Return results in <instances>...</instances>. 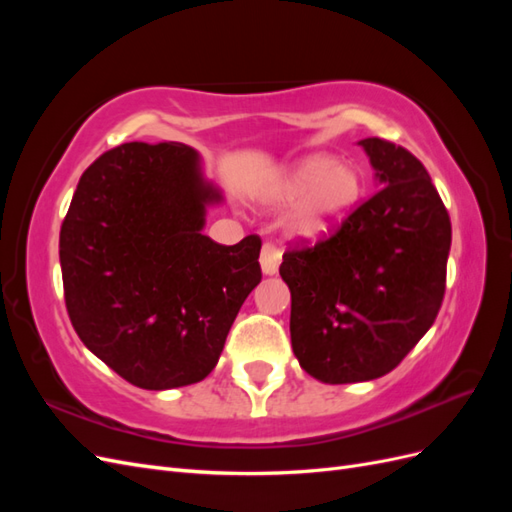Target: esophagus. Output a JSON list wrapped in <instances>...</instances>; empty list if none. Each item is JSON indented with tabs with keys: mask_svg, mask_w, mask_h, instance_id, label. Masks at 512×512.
<instances>
[{
	"mask_svg": "<svg viewBox=\"0 0 512 512\" xmlns=\"http://www.w3.org/2000/svg\"><path fill=\"white\" fill-rule=\"evenodd\" d=\"M280 262H282V252L277 250L275 245L265 243L260 250V269L265 275H275L277 269H280Z\"/></svg>",
	"mask_w": 512,
	"mask_h": 512,
	"instance_id": "34e87169",
	"label": "esophagus"
}]
</instances>
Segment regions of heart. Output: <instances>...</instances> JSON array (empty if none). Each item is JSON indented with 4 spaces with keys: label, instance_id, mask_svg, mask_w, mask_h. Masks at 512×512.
Listing matches in <instances>:
<instances>
[{
    "label": "heart",
    "instance_id": "heart-1",
    "mask_svg": "<svg viewBox=\"0 0 512 512\" xmlns=\"http://www.w3.org/2000/svg\"><path fill=\"white\" fill-rule=\"evenodd\" d=\"M363 190L359 166L314 153L269 181L260 198L269 207H282L294 199L284 218L286 232L299 241H318L350 218Z\"/></svg>",
    "mask_w": 512,
    "mask_h": 512
}]
</instances>
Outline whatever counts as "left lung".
Wrapping results in <instances>:
<instances>
[{
  "instance_id": "left-lung-1",
  "label": "left lung",
  "mask_w": 512,
  "mask_h": 512,
  "mask_svg": "<svg viewBox=\"0 0 512 512\" xmlns=\"http://www.w3.org/2000/svg\"><path fill=\"white\" fill-rule=\"evenodd\" d=\"M359 145L380 190L280 267L294 356L324 384L376 380L401 363L438 316L451 252V220L425 166L382 138Z\"/></svg>"
}]
</instances>
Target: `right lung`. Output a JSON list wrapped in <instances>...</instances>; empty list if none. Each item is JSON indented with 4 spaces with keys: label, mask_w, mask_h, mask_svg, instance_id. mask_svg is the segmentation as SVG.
Here are the masks:
<instances>
[{
    "label": "right lung",
    "mask_w": 512,
    "mask_h": 512,
    "mask_svg": "<svg viewBox=\"0 0 512 512\" xmlns=\"http://www.w3.org/2000/svg\"><path fill=\"white\" fill-rule=\"evenodd\" d=\"M224 203L203 156L126 143L91 164L59 232L66 307L81 342L138 389L205 380L243 301L260 284V239L220 245Z\"/></svg>",
    "instance_id": "obj_1"
}]
</instances>
